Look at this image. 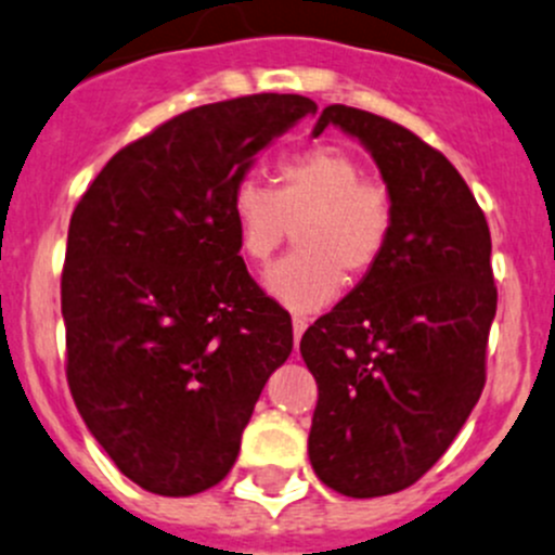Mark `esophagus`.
<instances>
[{"mask_svg": "<svg viewBox=\"0 0 555 555\" xmlns=\"http://www.w3.org/2000/svg\"><path fill=\"white\" fill-rule=\"evenodd\" d=\"M305 328H307V320L299 318V315H294V345H296V347H299L301 334H305Z\"/></svg>", "mask_w": 555, "mask_h": 555, "instance_id": "esophagus-1", "label": "esophagus"}]
</instances>
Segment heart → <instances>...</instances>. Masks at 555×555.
I'll return each mask as SVG.
<instances>
[{
	"instance_id": "obj_1",
	"label": "heart",
	"mask_w": 555,
	"mask_h": 555,
	"mask_svg": "<svg viewBox=\"0 0 555 555\" xmlns=\"http://www.w3.org/2000/svg\"><path fill=\"white\" fill-rule=\"evenodd\" d=\"M230 210L240 254L254 264H267L294 227L296 248L264 278L267 291L294 312H315L334 299L341 280L369 275L396 227L390 190L365 179L356 154L334 144L280 159L272 190L243 179Z\"/></svg>"
}]
</instances>
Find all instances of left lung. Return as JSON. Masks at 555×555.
Instances as JSON below:
<instances>
[{
  "label": "left lung",
  "instance_id": "left-lung-1",
  "mask_svg": "<svg viewBox=\"0 0 555 555\" xmlns=\"http://www.w3.org/2000/svg\"><path fill=\"white\" fill-rule=\"evenodd\" d=\"M328 125L371 152L396 203L379 264L299 345L318 382L312 470L365 500L420 481L470 416L496 285L487 216L441 152L363 108L325 106L312 133Z\"/></svg>",
  "mask_w": 555,
  "mask_h": 555
}]
</instances>
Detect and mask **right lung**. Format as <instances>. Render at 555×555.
<instances>
[{
	"mask_svg": "<svg viewBox=\"0 0 555 555\" xmlns=\"http://www.w3.org/2000/svg\"><path fill=\"white\" fill-rule=\"evenodd\" d=\"M259 93L168 119L104 165L68 224L66 379L122 476L190 496L232 470L291 315L240 256L232 190L280 133L315 114Z\"/></svg>",
	"mask_w": 555,
	"mask_h": 555,
	"instance_id": "right-lung-1",
	"label": "right lung"
}]
</instances>
